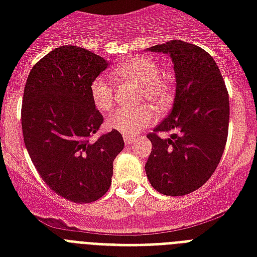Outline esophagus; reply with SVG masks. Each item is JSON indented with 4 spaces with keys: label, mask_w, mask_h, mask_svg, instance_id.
<instances>
[{
    "label": "esophagus",
    "mask_w": 257,
    "mask_h": 257,
    "mask_svg": "<svg viewBox=\"0 0 257 257\" xmlns=\"http://www.w3.org/2000/svg\"><path fill=\"white\" fill-rule=\"evenodd\" d=\"M133 140H135V137H133V136H128V135H125V136H124V143L126 145L132 144Z\"/></svg>",
    "instance_id": "esophagus-1"
}]
</instances>
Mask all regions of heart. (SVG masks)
<instances>
[{"label":"heart","mask_w":257,"mask_h":257,"mask_svg":"<svg viewBox=\"0 0 257 257\" xmlns=\"http://www.w3.org/2000/svg\"><path fill=\"white\" fill-rule=\"evenodd\" d=\"M117 78L140 85L139 101H151L157 109L165 110L175 98V82L160 64L149 56L128 58L113 69ZM90 97L100 112H109L114 104V88L106 78L97 77L90 85ZM156 113L152 106L141 105L135 109H117L108 117L106 126L110 131L133 136L153 124Z\"/></svg>","instance_id":"1"}]
</instances>
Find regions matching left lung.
<instances>
[{"label":"left lung","instance_id":"8db88e82","mask_svg":"<svg viewBox=\"0 0 257 257\" xmlns=\"http://www.w3.org/2000/svg\"><path fill=\"white\" fill-rule=\"evenodd\" d=\"M148 50L171 56L176 96L169 116L148 135L147 177L163 195H188L207 183L223 156L229 124L227 86L213 57L200 46L172 40ZM160 132L174 135L161 139Z\"/></svg>","mask_w":257,"mask_h":257}]
</instances>
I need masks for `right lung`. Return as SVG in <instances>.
<instances>
[{"label": "right lung", "mask_w": 257, "mask_h": 257, "mask_svg": "<svg viewBox=\"0 0 257 257\" xmlns=\"http://www.w3.org/2000/svg\"><path fill=\"white\" fill-rule=\"evenodd\" d=\"M108 68L80 46L56 48L32 68L22 98L25 147L46 185L73 203H92L108 192L113 161L124 148L120 132L90 137L104 117L90 85Z\"/></svg>", "instance_id": "add662e5"}]
</instances>
